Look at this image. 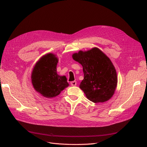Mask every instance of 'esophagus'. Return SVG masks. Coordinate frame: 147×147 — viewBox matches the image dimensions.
<instances>
[{"instance_id":"obj_1","label":"esophagus","mask_w":147,"mask_h":147,"mask_svg":"<svg viewBox=\"0 0 147 147\" xmlns=\"http://www.w3.org/2000/svg\"><path fill=\"white\" fill-rule=\"evenodd\" d=\"M70 84H71V85H72V86H75L77 85V82L76 81H73V82H72L70 83Z\"/></svg>"}]
</instances>
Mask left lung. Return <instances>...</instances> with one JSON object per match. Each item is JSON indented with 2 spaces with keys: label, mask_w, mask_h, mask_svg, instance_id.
Returning <instances> with one entry per match:
<instances>
[{
  "label": "left lung",
  "mask_w": 147,
  "mask_h": 147,
  "mask_svg": "<svg viewBox=\"0 0 147 147\" xmlns=\"http://www.w3.org/2000/svg\"><path fill=\"white\" fill-rule=\"evenodd\" d=\"M72 58L83 67L84 79L80 88L87 98L94 103L104 102L112 98L118 78L116 69L109 57L94 47L74 53Z\"/></svg>",
  "instance_id": "left-lung-1"
}]
</instances>
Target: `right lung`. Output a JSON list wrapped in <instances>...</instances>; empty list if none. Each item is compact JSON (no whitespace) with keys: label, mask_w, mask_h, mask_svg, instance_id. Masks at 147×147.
I'll return each instance as SVG.
<instances>
[{"label":"right lung","mask_w":147,"mask_h":147,"mask_svg":"<svg viewBox=\"0 0 147 147\" xmlns=\"http://www.w3.org/2000/svg\"><path fill=\"white\" fill-rule=\"evenodd\" d=\"M58 61L56 55L47 53L37 62L31 74V82L34 90L48 99L58 96L69 85L65 76L57 74Z\"/></svg>","instance_id":"obj_1"}]
</instances>
